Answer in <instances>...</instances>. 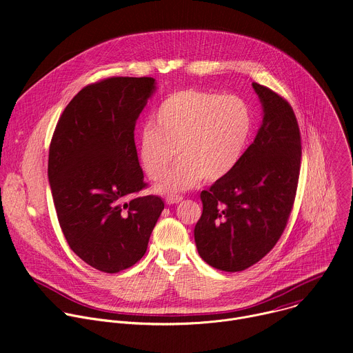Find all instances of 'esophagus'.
I'll list each match as a JSON object with an SVG mask.
<instances>
[{
    "instance_id": "obj_1",
    "label": "esophagus",
    "mask_w": 353,
    "mask_h": 353,
    "mask_svg": "<svg viewBox=\"0 0 353 353\" xmlns=\"http://www.w3.org/2000/svg\"><path fill=\"white\" fill-rule=\"evenodd\" d=\"M181 201H183V196H180V195H168L166 196V204H169V205L179 204V203H181Z\"/></svg>"
}]
</instances>
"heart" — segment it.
Here are the masks:
<instances>
[{
  "instance_id": "1",
  "label": "heart",
  "mask_w": 353,
  "mask_h": 353,
  "mask_svg": "<svg viewBox=\"0 0 353 353\" xmlns=\"http://www.w3.org/2000/svg\"><path fill=\"white\" fill-rule=\"evenodd\" d=\"M250 128V110L240 97L177 90L162 100L152 124L142 127L138 161L150 180H159L176 154L179 161L155 191L183 192L203 179L215 181L226 176L243 154Z\"/></svg>"
}]
</instances>
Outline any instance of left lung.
I'll list each match as a JSON object with an SVG mask.
<instances>
[{
	"label": "left lung",
	"instance_id": "1",
	"mask_svg": "<svg viewBox=\"0 0 353 353\" xmlns=\"http://www.w3.org/2000/svg\"><path fill=\"white\" fill-rule=\"evenodd\" d=\"M263 108L259 132L237 165L201 192L195 225L198 254L211 267L243 271L279 240L296 195L301 143L293 109L283 97L253 82Z\"/></svg>",
	"mask_w": 353,
	"mask_h": 353
}]
</instances>
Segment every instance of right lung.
<instances>
[{
  "mask_svg": "<svg viewBox=\"0 0 353 353\" xmlns=\"http://www.w3.org/2000/svg\"><path fill=\"white\" fill-rule=\"evenodd\" d=\"M157 92L149 77L88 85L64 109L50 143L48 183L61 230L90 267L116 274L139 261L165 204L125 198L145 187L135 123Z\"/></svg>",
  "mask_w": 353,
  "mask_h": 353,
  "instance_id": "1",
  "label": "right lung"
}]
</instances>
